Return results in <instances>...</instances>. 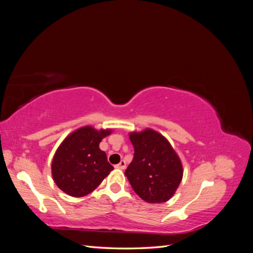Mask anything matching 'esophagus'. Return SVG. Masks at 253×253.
I'll return each instance as SVG.
<instances>
[{
    "mask_svg": "<svg viewBox=\"0 0 253 253\" xmlns=\"http://www.w3.org/2000/svg\"><path fill=\"white\" fill-rule=\"evenodd\" d=\"M116 168H117V169L125 170L126 168V163L125 162V160H121V162L118 165H116Z\"/></svg>",
    "mask_w": 253,
    "mask_h": 253,
    "instance_id": "esophagus-1",
    "label": "esophagus"
}]
</instances>
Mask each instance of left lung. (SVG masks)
I'll list each match as a JSON object with an SVG mask.
<instances>
[{
	"label": "left lung",
	"mask_w": 253,
	"mask_h": 253,
	"mask_svg": "<svg viewBox=\"0 0 253 253\" xmlns=\"http://www.w3.org/2000/svg\"><path fill=\"white\" fill-rule=\"evenodd\" d=\"M134 157L126 170L129 183L143 201H169L182 179V165L170 142L158 132L145 128L129 134Z\"/></svg>",
	"instance_id": "1"
}]
</instances>
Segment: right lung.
I'll return each mask as SVG.
<instances>
[{
  "label": "right lung",
  "instance_id": "obj_1",
  "mask_svg": "<svg viewBox=\"0 0 253 253\" xmlns=\"http://www.w3.org/2000/svg\"><path fill=\"white\" fill-rule=\"evenodd\" d=\"M112 129L97 131L89 126L68 135L57 149L51 163L56 185L66 194L81 197L89 194L114 169L99 143Z\"/></svg>",
  "mask_w": 253,
  "mask_h": 253
}]
</instances>
